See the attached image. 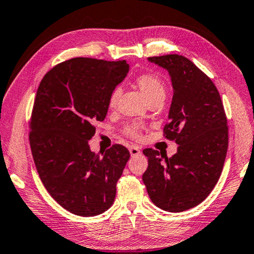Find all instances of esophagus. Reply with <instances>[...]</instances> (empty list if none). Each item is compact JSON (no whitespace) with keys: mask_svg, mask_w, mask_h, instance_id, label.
<instances>
[{"mask_svg":"<svg viewBox=\"0 0 254 254\" xmlns=\"http://www.w3.org/2000/svg\"><path fill=\"white\" fill-rule=\"evenodd\" d=\"M129 153H130L131 156H136V155H140L141 150H140L139 147L131 146V147H129Z\"/></svg>","mask_w":254,"mask_h":254,"instance_id":"esophagus-1","label":"esophagus"}]
</instances>
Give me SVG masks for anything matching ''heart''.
I'll use <instances>...</instances> for the list:
<instances>
[{
  "instance_id": "obj_1",
  "label": "heart",
  "mask_w": 254,
  "mask_h": 254,
  "mask_svg": "<svg viewBox=\"0 0 254 254\" xmlns=\"http://www.w3.org/2000/svg\"><path fill=\"white\" fill-rule=\"evenodd\" d=\"M135 84H136V86L139 87L140 92L144 95V98H146L148 101H151L157 98L164 99V95H166V86H164L163 81L161 80L159 77H156V75L151 73H142L135 78ZM119 88H115V90H113V92L111 93L110 99H108V106L111 108L115 107L118 98H119ZM141 130H142V126H140L139 124H131L129 126L126 127L125 133H126L128 136L134 137V139H139L141 136Z\"/></svg>"
}]
</instances>
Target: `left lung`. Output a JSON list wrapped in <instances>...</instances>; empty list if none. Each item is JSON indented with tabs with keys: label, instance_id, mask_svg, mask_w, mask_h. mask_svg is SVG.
Returning a JSON list of instances; mask_svg holds the SVG:
<instances>
[{
	"label": "left lung",
	"instance_id": "1",
	"mask_svg": "<svg viewBox=\"0 0 254 254\" xmlns=\"http://www.w3.org/2000/svg\"><path fill=\"white\" fill-rule=\"evenodd\" d=\"M148 61L170 75L174 94L164 134L179 148L171 157L144 149L148 168L142 181L160 209L186 211L202 203L218 182L228 151V120L215 84L190 59L166 55Z\"/></svg>",
	"mask_w": 254,
	"mask_h": 254
}]
</instances>
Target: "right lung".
I'll list each match as a JSON object with an SVG mask.
<instances>
[{
  "instance_id": "add662e5",
  "label": "right lung",
  "mask_w": 254,
  "mask_h": 254,
  "mask_svg": "<svg viewBox=\"0 0 254 254\" xmlns=\"http://www.w3.org/2000/svg\"><path fill=\"white\" fill-rule=\"evenodd\" d=\"M128 71L126 61L78 57L56 65L39 84L29 136L32 157L52 198L77 216L110 209L129 159L121 144L101 155L88 144L93 124L106 118L110 95Z\"/></svg>"
}]
</instances>
